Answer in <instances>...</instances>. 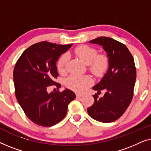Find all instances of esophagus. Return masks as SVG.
Listing matches in <instances>:
<instances>
[{"instance_id": "1", "label": "esophagus", "mask_w": 151, "mask_h": 151, "mask_svg": "<svg viewBox=\"0 0 151 151\" xmlns=\"http://www.w3.org/2000/svg\"><path fill=\"white\" fill-rule=\"evenodd\" d=\"M83 96V95L80 94V93H76V97L77 98H81V97Z\"/></svg>"}]
</instances>
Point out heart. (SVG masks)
Listing matches in <instances>:
<instances>
[{"instance_id": "b5f03b06", "label": "heart", "mask_w": 151, "mask_h": 151, "mask_svg": "<svg viewBox=\"0 0 151 151\" xmlns=\"http://www.w3.org/2000/svg\"><path fill=\"white\" fill-rule=\"evenodd\" d=\"M74 53L81 59L86 65H88V69L96 76H101L106 71L109 66V58L106 55H98V51L88 45H80L76 47ZM69 57L67 54L62 55L57 62V69L60 73L66 71ZM93 80L88 76H70L66 80V85L68 88L76 92H83L91 85Z\"/></svg>"}]
</instances>
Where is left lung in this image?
Listing matches in <instances>:
<instances>
[{
    "mask_svg": "<svg viewBox=\"0 0 151 151\" xmlns=\"http://www.w3.org/2000/svg\"><path fill=\"white\" fill-rule=\"evenodd\" d=\"M89 43L102 46L109 58V67L102 80L92 88L104 96H93L94 104L87 109L91 117L101 122L109 123L124 114L133 96L136 80L134 59L124 45L108 37H98Z\"/></svg>",
    "mask_w": 151,
    "mask_h": 151,
    "instance_id": "obj_1",
    "label": "left lung"
}]
</instances>
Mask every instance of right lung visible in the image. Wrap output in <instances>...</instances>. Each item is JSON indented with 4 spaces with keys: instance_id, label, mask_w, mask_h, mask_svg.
<instances>
[{
    "instance_id": "add662e5",
    "label": "right lung",
    "mask_w": 151,
    "mask_h": 151,
    "mask_svg": "<svg viewBox=\"0 0 151 151\" xmlns=\"http://www.w3.org/2000/svg\"><path fill=\"white\" fill-rule=\"evenodd\" d=\"M48 42L28 47L18 60L14 69L15 95L30 120L42 127H51L65 118L68 104L76 98L72 91H47V87L60 84L54 81L58 75L56 63L72 46Z\"/></svg>"
}]
</instances>
